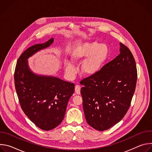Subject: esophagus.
Instances as JSON below:
<instances>
[{
    "instance_id": "esophagus-1",
    "label": "esophagus",
    "mask_w": 152,
    "mask_h": 152,
    "mask_svg": "<svg viewBox=\"0 0 152 152\" xmlns=\"http://www.w3.org/2000/svg\"><path fill=\"white\" fill-rule=\"evenodd\" d=\"M75 93L76 94L79 95L80 94V86L78 85H76L75 86Z\"/></svg>"
}]
</instances>
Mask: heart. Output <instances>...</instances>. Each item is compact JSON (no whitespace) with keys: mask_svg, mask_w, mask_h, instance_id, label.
<instances>
[{"mask_svg":"<svg viewBox=\"0 0 152 152\" xmlns=\"http://www.w3.org/2000/svg\"><path fill=\"white\" fill-rule=\"evenodd\" d=\"M110 55V49L105 43L96 41L86 42L77 45L72 51L71 59L74 63L81 62L80 72L86 76H93L97 74L103 68ZM66 75L73 77L76 70L73 63L69 60L64 61Z\"/></svg>","mask_w":152,"mask_h":152,"instance_id":"1","label":"heart"}]
</instances>
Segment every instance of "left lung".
I'll use <instances>...</instances> for the list:
<instances>
[{"label":"left lung","instance_id":"8db88e82","mask_svg":"<svg viewBox=\"0 0 152 152\" xmlns=\"http://www.w3.org/2000/svg\"><path fill=\"white\" fill-rule=\"evenodd\" d=\"M120 54L96 75L82 80L80 90L88 124L103 131L122 120L134 96L137 80L135 59L120 42Z\"/></svg>","mask_w":152,"mask_h":152}]
</instances>
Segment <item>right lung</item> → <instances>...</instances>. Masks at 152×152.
<instances>
[{
  "label": "right lung",
  "mask_w": 152,
  "mask_h": 152,
  "mask_svg": "<svg viewBox=\"0 0 152 152\" xmlns=\"http://www.w3.org/2000/svg\"><path fill=\"white\" fill-rule=\"evenodd\" d=\"M53 41L52 38L26 50L18 59L14 73L15 87L21 109L32 123L46 131L62 122L75 90L73 83L36 74L29 68L28 58L49 47Z\"/></svg>",
  "instance_id": "add662e5"
}]
</instances>
